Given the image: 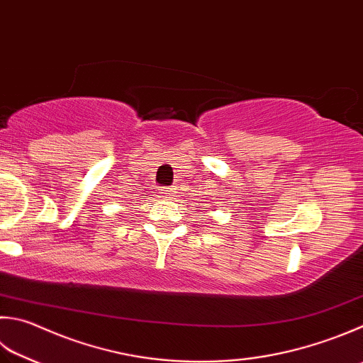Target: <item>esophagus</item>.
<instances>
[{
  "instance_id": "obj_1",
  "label": "esophagus",
  "mask_w": 363,
  "mask_h": 363,
  "mask_svg": "<svg viewBox=\"0 0 363 363\" xmlns=\"http://www.w3.org/2000/svg\"><path fill=\"white\" fill-rule=\"evenodd\" d=\"M172 194H174V188H170V186L160 189V196L162 197V199H167V197H170Z\"/></svg>"
}]
</instances>
